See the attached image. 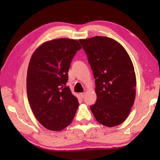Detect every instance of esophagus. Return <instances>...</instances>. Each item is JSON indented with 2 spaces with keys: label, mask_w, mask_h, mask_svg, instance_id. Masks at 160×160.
I'll use <instances>...</instances> for the list:
<instances>
[{
  "label": "esophagus",
  "mask_w": 160,
  "mask_h": 160,
  "mask_svg": "<svg viewBox=\"0 0 160 160\" xmlns=\"http://www.w3.org/2000/svg\"><path fill=\"white\" fill-rule=\"evenodd\" d=\"M85 92H83V93H79V95H80V96L82 98H84V97H85Z\"/></svg>",
  "instance_id": "1"
}]
</instances>
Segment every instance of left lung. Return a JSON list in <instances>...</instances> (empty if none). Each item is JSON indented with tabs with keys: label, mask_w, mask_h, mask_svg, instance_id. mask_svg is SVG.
I'll list each match as a JSON object with an SVG mask.
<instances>
[{
	"label": "left lung",
	"mask_w": 160,
	"mask_h": 160,
	"mask_svg": "<svg viewBox=\"0 0 160 160\" xmlns=\"http://www.w3.org/2000/svg\"><path fill=\"white\" fill-rule=\"evenodd\" d=\"M95 79L96 103L90 107L95 118L106 127L122 124L135 98L136 77L125 48L111 38L79 39Z\"/></svg>",
	"instance_id": "1"
}]
</instances>
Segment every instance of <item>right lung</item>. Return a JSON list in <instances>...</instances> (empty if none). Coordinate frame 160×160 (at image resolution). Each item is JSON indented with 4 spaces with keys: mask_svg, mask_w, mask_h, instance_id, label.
Masks as SVG:
<instances>
[{
    "mask_svg": "<svg viewBox=\"0 0 160 160\" xmlns=\"http://www.w3.org/2000/svg\"><path fill=\"white\" fill-rule=\"evenodd\" d=\"M67 38L43 42L33 52L27 69L28 102L36 119L46 129L59 132L72 122L78 99L66 83L72 58L81 49Z\"/></svg>",
    "mask_w": 160,
    "mask_h": 160,
    "instance_id": "right-lung-1",
    "label": "right lung"
}]
</instances>
